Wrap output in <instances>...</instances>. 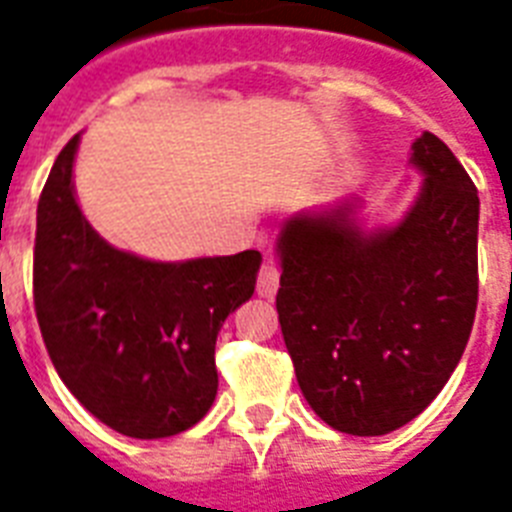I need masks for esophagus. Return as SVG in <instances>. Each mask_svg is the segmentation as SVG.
Masks as SVG:
<instances>
[{
  "label": "esophagus",
  "mask_w": 512,
  "mask_h": 512,
  "mask_svg": "<svg viewBox=\"0 0 512 512\" xmlns=\"http://www.w3.org/2000/svg\"><path fill=\"white\" fill-rule=\"evenodd\" d=\"M277 287H280V269L272 259H266L259 269V280H256V293L261 298H274L277 295Z\"/></svg>",
  "instance_id": "esophagus-1"
}]
</instances>
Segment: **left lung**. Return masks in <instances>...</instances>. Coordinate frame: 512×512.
<instances>
[{
  "label": "left lung",
  "instance_id": "8db88e82",
  "mask_svg": "<svg viewBox=\"0 0 512 512\" xmlns=\"http://www.w3.org/2000/svg\"><path fill=\"white\" fill-rule=\"evenodd\" d=\"M424 172L392 230L366 232L350 204L298 214L280 232L277 314L303 398L337 432L390 434L445 387L479 301V193L434 133L413 143Z\"/></svg>",
  "mask_w": 512,
  "mask_h": 512
}]
</instances>
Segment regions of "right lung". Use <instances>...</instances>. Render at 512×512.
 Listing matches in <instances>:
<instances>
[{"label": "right lung", "instance_id": "obj_1", "mask_svg": "<svg viewBox=\"0 0 512 512\" xmlns=\"http://www.w3.org/2000/svg\"><path fill=\"white\" fill-rule=\"evenodd\" d=\"M80 135L59 151L36 211L33 306L59 379L101 424L162 439L217 398L214 345L256 287L261 253L138 259L101 240L73 193Z\"/></svg>", "mask_w": 512, "mask_h": 512}]
</instances>
